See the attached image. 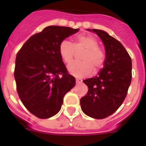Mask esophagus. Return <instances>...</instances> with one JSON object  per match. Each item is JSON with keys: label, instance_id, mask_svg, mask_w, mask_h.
Returning <instances> with one entry per match:
<instances>
[{"label": "esophagus", "instance_id": "34e87169", "mask_svg": "<svg viewBox=\"0 0 146 146\" xmlns=\"http://www.w3.org/2000/svg\"><path fill=\"white\" fill-rule=\"evenodd\" d=\"M82 82V80L80 79H76V84H81Z\"/></svg>", "mask_w": 146, "mask_h": 146}]
</instances>
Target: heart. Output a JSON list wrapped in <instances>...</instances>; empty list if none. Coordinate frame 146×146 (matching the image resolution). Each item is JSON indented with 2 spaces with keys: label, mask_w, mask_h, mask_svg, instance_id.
Segmentation results:
<instances>
[{
  "label": "heart",
  "mask_w": 146,
  "mask_h": 146,
  "mask_svg": "<svg viewBox=\"0 0 146 146\" xmlns=\"http://www.w3.org/2000/svg\"><path fill=\"white\" fill-rule=\"evenodd\" d=\"M75 50H85L82 54L81 62H74L68 66V71L77 78H83L95 72H99L106 61V54L98 47V41L91 35H80L75 38L74 45L68 40L60 43L58 52L64 63L69 64L74 56Z\"/></svg>",
  "instance_id": "obj_1"
}]
</instances>
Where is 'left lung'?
<instances>
[{
	"mask_svg": "<svg viewBox=\"0 0 146 146\" xmlns=\"http://www.w3.org/2000/svg\"><path fill=\"white\" fill-rule=\"evenodd\" d=\"M97 34L105 46L106 61L98 75L83 80L88 92L80 99L82 111L92 118L109 117L119 108L132 80V60L121 42L101 29H88Z\"/></svg>",
	"mask_w": 146,
	"mask_h": 146,
	"instance_id": "left-lung-1",
	"label": "left lung"
}]
</instances>
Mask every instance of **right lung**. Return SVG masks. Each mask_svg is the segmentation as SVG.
Here are the masks:
<instances>
[{"label":"right lung","instance_id":"obj_1","mask_svg":"<svg viewBox=\"0 0 146 146\" xmlns=\"http://www.w3.org/2000/svg\"><path fill=\"white\" fill-rule=\"evenodd\" d=\"M79 31L48 26L27 40L17 55L15 77L21 102L29 112L48 119L60 111L64 97L75 85L58 52L62 40Z\"/></svg>","mask_w":146,"mask_h":146}]
</instances>
